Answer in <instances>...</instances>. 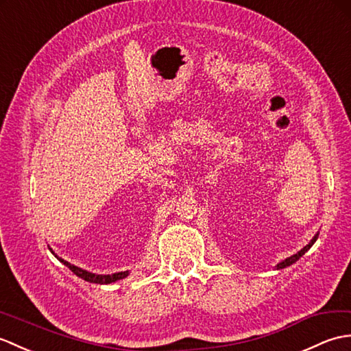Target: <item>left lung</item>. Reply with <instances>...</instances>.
Here are the masks:
<instances>
[{
    "mask_svg": "<svg viewBox=\"0 0 351 351\" xmlns=\"http://www.w3.org/2000/svg\"><path fill=\"white\" fill-rule=\"evenodd\" d=\"M317 239H318V234H315V236H314V239H313V240H311V241H309V243H308V245H306L305 247H303V249H302V251H299L298 254H294V255H291V256H288V258H287V260H284L282 263H279V264H278V269H284V267H287V266H291V264H293V263H295V261H298V260L300 258V256H302L303 254H305V252L308 251V249H309L311 246H313V245L315 243V240H317Z\"/></svg>",
    "mask_w": 351,
    "mask_h": 351,
    "instance_id": "obj_1",
    "label": "left lung"
}]
</instances>
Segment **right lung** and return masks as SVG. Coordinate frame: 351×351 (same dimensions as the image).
<instances>
[{"mask_svg": "<svg viewBox=\"0 0 351 351\" xmlns=\"http://www.w3.org/2000/svg\"><path fill=\"white\" fill-rule=\"evenodd\" d=\"M53 255H56V254H53ZM57 258H58V256H57ZM58 260L63 264H66V266L70 270H72L76 276H80V278L84 279V281L93 282V284H111V282L119 281V279H123V278H126L129 275V271H119V274H112V275H96V274H90V271H87V270H82L80 267H76V266H73V264L67 263L63 258H58Z\"/></svg>", "mask_w": 351, "mask_h": 351, "instance_id": "1", "label": "right lung"}]
</instances>
